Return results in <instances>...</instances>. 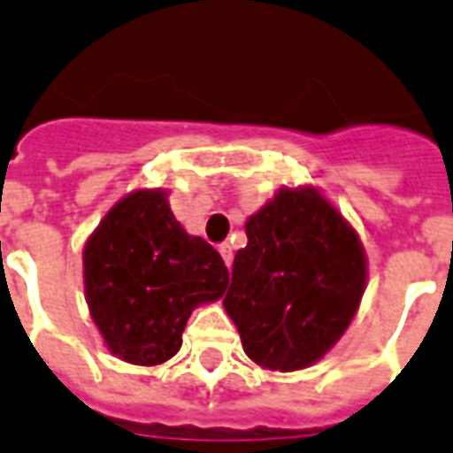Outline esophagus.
Returning <instances> with one entry per match:
<instances>
[{"instance_id":"1","label":"esophagus","mask_w":453,"mask_h":453,"mask_svg":"<svg viewBox=\"0 0 453 453\" xmlns=\"http://www.w3.org/2000/svg\"><path fill=\"white\" fill-rule=\"evenodd\" d=\"M219 255H222L224 265L231 266V259H234V250H231V245H229V243H222V245H219Z\"/></svg>"}]
</instances>
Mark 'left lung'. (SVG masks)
Here are the masks:
<instances>
[{
	"mask_svg": "<svg viewBox=\"0 0 453 453\" xmlns=\"http://www.w3.org/2000/svg\"><path fill=\"white\" fill-rule=\"evenodd\" d=\"M245 234L224 310L262 369H307L359 310L369 276L359 234L314 187H283L248 217Z\"/></svg>",
	"mask_w": 453,
	"mask_h": 453,
	"instance_id": "left-lung-1",
	"label": "left lung"
}]
</instances>
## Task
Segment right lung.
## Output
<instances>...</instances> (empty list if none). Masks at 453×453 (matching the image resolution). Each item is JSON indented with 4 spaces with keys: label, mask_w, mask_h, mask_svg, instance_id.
Returning <instances> with one entry per match:
<instances>
[{
    "label": "right lung",
    "mask_w": 453,
    "mask_h": 453,
    "mask_svg": "<svg viewBox=\"0 0 453 453\" xmlns=\"http://www.w3.org/2000/svg\"><path fill=\"white\" fill-rule=\"evenodd\" d=\"M82 266L101 338L136 366L172 359L191 311L229 286L219 252L187 234L163 188H136L115 203L87 238Z\"/></svg>",
    "instance_id": "1"
}]
</instances>
